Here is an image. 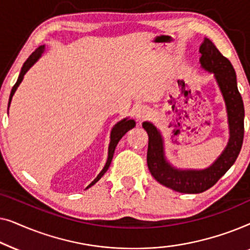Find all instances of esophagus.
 I'll return each instance as SVG.
<instances>
[{"label":"esophagus","mask_w":250,"mask_h":250,"mask_svg":"<svg viewBox=\"0 0 250 250\" xmlns=\"http://www.w3.org/2000/svg\"><path fill=\"white\" fill-rule=\"evenodd\" d=\"M150 115V109L148 107H145V105H141V107L136 108L134 111V117L136 118V121L141 122L145 121L149 117Z\"/></svg>","instance_id":"1"}]
</instances>
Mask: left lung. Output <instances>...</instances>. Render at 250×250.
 Returning a JSON list of instances; mask_svg holds the SVG:
<instances>
[{
  "mask_svg": "<svg viewBox=\"0 0 250 250\" xmlns=\"http://www.w3.org/2000/svg\"><path fill=\"white\" fill-rule=\"evenodd\" d=\"M200 53L201 67L215 74L227 104L230 140L223 153L206 169H176L170 166L164 157L163 139L158 129L148 122H145L142 125L149 136L146 163L150 173L163 186L181 193H200L213 187L233 165L244 141L245 108L237 87L233 67L210 40L205 39L200 46Z\"/></svg>",
  "mask_w": 250,
  "mask_h": 250,
  "instance_id": "1",
  "label": "left lung"
}]
</instances>
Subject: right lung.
I'll use <instances>...</instances> for the list:
<instances>
[{
    "instance_id": "add662e5",
    "label": "right lung",
    "mask_w": 250,
    "mask_h": 250,
    "mask_svg": "<svg viewBox=\"0 0 250 250\" xmlns=\"http://www.w3.org/2000/svg\"><path fill=\"white\" fill-rule=\"evenodd\" d=\"M44 49H45V46L41 45V46L39 47V49H36L35 52H33L32 54H30L28 59H27V60L25 61V63H23V66H22V68H21V71H20V75H19L18 80H17L16 84L13 85V87H12V90H11V93H10L9 105H10V104H11V99H12V97H13V94H15V92H16V90H17V87L19 86V84L21 83V81H22L23 76H25V74L27 73V71H28L29 68L32 67L33 64L36 62L37 59H39V58L41 57V54L43 53ZM134 126H135V122L133 121V119H123L122 122H119V123H117V124L115 125V127L112 128L111 135H110V145H109V149H108V159H107V163H105L104 169H102L101 172L99 173V175H98L97 177H95V180L90 184V186H88V187L86 188V189H88V188L92 187V186H93V184L97 183L98 181L100 180L102 176H104V174L105 172H107L108 168H109V166H110V164H111V160H112V157H114V152H115L116 146H117V143L119 142V140H121V139L123 138V136H124V135L126 134V133H127V132L129 131V129L134 127Z\"/></svg>"
}]
</instances>
